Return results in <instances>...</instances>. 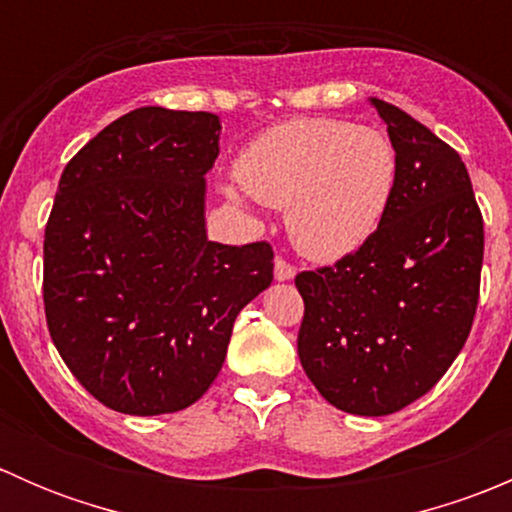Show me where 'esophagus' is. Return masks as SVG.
I'll use <instances>...</instances> for the list:
<instances>
[{
    "mask_svg": "<svg viewBox=\"0 0 512 512\" xmlns=\"http://www.w3.org/2000/svg\"><path fill=\"white\" fill-rule=\"evenodd\" d=\"M294 275H297L294 265H289L285 257H277V260H275V280L287 282V280H292Z\"/></svg>",
    "mask_w": 512,
    "mask_h": 512,
    "instance_id": "obj_1",
    "label": "esophagus"
}]
</instances>
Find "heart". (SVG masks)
I'll list each match as a JSON object with an SVG mask.
<instances>
[{"label": "heart", "instance_id": "1", "mask_svg": "<svg viewBox=\"0 0 512 512\" xmlns=\"http://www.w3.org/2000/svg\"><path fill=\"white\" fill-rule=\"evenodd\" d=\"M242 188L287 208L294 247L309 260L352 255L384 220L399 180V153L379 128L344 118H294L255 138L237 160Z\"/></svg>", "mask_w": 512, "mask_h": 512}]
</instances>
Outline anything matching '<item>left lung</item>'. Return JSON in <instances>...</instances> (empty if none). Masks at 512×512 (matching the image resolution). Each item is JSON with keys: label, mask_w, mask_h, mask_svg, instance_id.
Listing matches in <instances>:
<instances>
[{"label": "left lung", "mask_w": 512, "mask_h": 512, "mask_svg": "<svg viewBox=\"0 0 512 512\" xmlns=\"http://www.w3.org/2000/svg\"><path fill=\"white\" fill-rule=\"evenodd\" d=\"M371 106L399 153L394 200L359 250L294 277L302 369L356 416L394 414L438 384L471 334L483 267L466 163L406 111Z\"/></svg>", "instance_id": "1"}]
</instances>
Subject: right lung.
I'll return each mask as SVG.
<instances>
[{"instance_id": "1", "label": "right lung", "mask_w": 512, "mask_h": 512, "mask_svg": "<svg viewBox=\"0 0 512 512\" xmlns=\"http://www.w3.org/2000/svg\"><path fill=\"white\" fill-rule=\"evenodd\" d=\"M218 141L215 113L143 106L61 173L44 232L46 327L79 384L121 414L195 404L240 309L272 282L270 242L205 235Z\"/></svg>"}]
</instances>
